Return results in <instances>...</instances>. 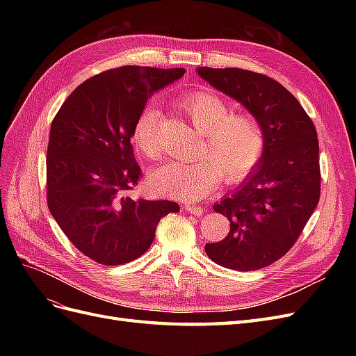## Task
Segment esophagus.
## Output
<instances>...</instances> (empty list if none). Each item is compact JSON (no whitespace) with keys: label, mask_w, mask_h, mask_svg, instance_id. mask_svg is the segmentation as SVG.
<instances>
[{"label":"esophagus","mask_w":356,"mask_h":356,"mask_svg":"<svg viewBox=\"0 0 356 356\" xmlns=\"http://www.w3.org/2000/svg\"><path fill=\"white\" fill-rule=\"evenodd\" d=\"M186 211L188 212V213H191V215H196V217H200V215H203V212H204V209L203 208H200V207H196V204H186Z\"/></svg>","instance_id":"34e87169"}]
</instances>
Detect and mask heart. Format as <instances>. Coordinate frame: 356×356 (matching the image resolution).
I'll return each instance as SVG.
<instances>
[{
    "label": "heart",
    "instance_id": "b5f03b06",
    "mask_svg": "<svg viewBox=\"0 0 356 356\" xmlns=\"http://www.w3.org/2000/svg\"><path fill=\"white\" fill-rule=\"evenodd\" d=\"M182 110L196 131L204 135L199 160L193 163L168 161L149 177V184L159 195L174 199L196 200L218 186L221 174L227 182H239L261 160L266 136L254 117L233 114L232 105L217 93L197 90L179 99ZM161 113L145 106L134 124L132 139L148 159H159V127Z\"/></svg>",
    "mask_w": 356,
    "mask_h": 356
}]
</instances>
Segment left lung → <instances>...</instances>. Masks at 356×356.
Segmentation results:
<instances>
[{
    "label": "left lung",
    "instance_id": "1",
    "mask_svg": "<svg viewBox=\"0 0 356 356\" xmlns=\"http://www.w3.org/2000/svg\"><path fill=\"white\" fill-rule=\"evenodd\" d=\"M213 89L242 104L261 124V160L232 196L213 204L230 232L204 251L213 263L258 270L284 257L319 202V143L314 122L281 83L241 68L196 70Z\"/></svg>",
    "mask_w": 356,
    "mask_h": 356
}]
</instances>
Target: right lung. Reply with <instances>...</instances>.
Instances as JSON below:
<instances>
[{
    "label": "right lung",
    "mask_w": 356,
    "mask_h": 356,
    "mask_svg": "<svg viewBox=\"0 0 356 356\" xmlns=\"http://www.w3.org/2000/svg\"><path fill=\"white\" fill-rule=\"evenodd\" d=\"M184 68L120 67L86 80L50 127L47 204L80 252L105 266L136 260L154 241L159 221L179 204L132 199L138 166L131 144L136 118L154 92Z\"/></svg>",
    "instance_id": "1"
}]
</instances>
